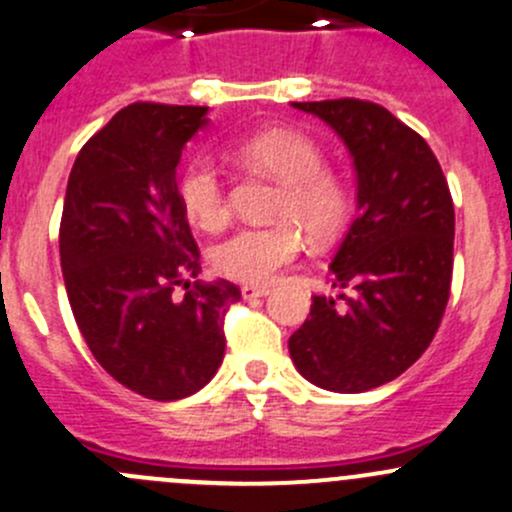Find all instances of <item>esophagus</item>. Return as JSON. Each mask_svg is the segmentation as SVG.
<instances>
[{
  "label": "esophagus",
  "instance_id": "34e87169",
  "mask_svg": "<svg viewBox=\"0 0 512 512\" xmlns=\"http://www.w3.org/2000/svg\"><path fill=\"white\" fill-rule=\"evenodd\" d=\"M240 292L245 299H257V297H267V294H270V289L257 287V284H242Z\"/></svg>",
  "mask_w": 512,
  "mask_h": 512
}]
</instances>
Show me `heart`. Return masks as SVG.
<instances>
[{
  "instance_id": "heart-1",
  "label": "heart",
  "mask_w": 512,
  "mask_h": 512,
  "mask_svg": "<svg viewBox=\"0 0 512 512\" xmlns=\"http://www.w3.org/2000/svg\"><path fill=\"white\" fill-rule=\"evenodd\" d=\"M233 159L252 174L279 184L272 220L265 228H242L213 247L211 262L223 277L245 284H265L299 257L301 230L314 242L341 233L351 215V184L341 171L326 166L324 149L309 134L272 127L238 139ZM181 211L196 228L215 233L230 220L228 188L208 157H193L176 181Z\"/></svg>"
}]
</instances>
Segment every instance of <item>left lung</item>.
Masks as SVG:
<instances>
[{
  "label": "left lung",
  "mask_w": 512,
  "mask_h": 512,
  "mask_svg": "<svg viewBox=\"0 0 512 512\" xmlns=\"http://www.w3.org/2000/svg\"><path fill=\"white\" fill-rule=\"evenodd\" d=\"M292 105L346 142L358 218L331 262L342 301L314 297L289 353L324 390H373L405 373L441 324L454 272V201L424 137L383 105L358 98Z\"/></svg>",
  "instance_id": "left-lung-1"
}]
</instances>
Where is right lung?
<instances>
[{"label":"right lung","mask_w":512,"mask_h":512,"mask_svg":"<svg viewBox=\"0 0 512 512\" xmlns=\"http://www.w3.org/2000/svg\"><path fill=\"white\" fill-rule=\"evenodd\" d=\"M206 112L122 107L83 144L63 201L58 242L75 324L105 373L157 402L193 395L213 378L225 314L240 299L228 279H186L201 272V252L176 196V166Z\"/></svg>","instance_id":"obj_1"}]
</instances>
